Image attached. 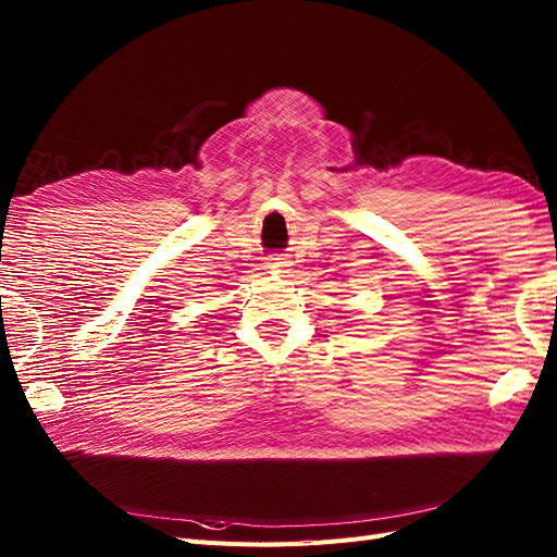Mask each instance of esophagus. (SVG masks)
Instances as JSON below:
<instances>
[{
    "label": "esophagus",
    "instance_id": "34e87169",
    "mask_svg": "<svg viewBox=\"0 0 557 557\" xmlns=\"http://www.w3.org/2000/svg\"><path fill=\"white\" fill-rule=\"evenodd\" d=\"M267 267H269V269H276V272H281V269L288 267V262H285L283 256H269V258H267Z\"/></svg>",
    "mask_w": 557,
    "mask_h": 557
}]
</instances>
